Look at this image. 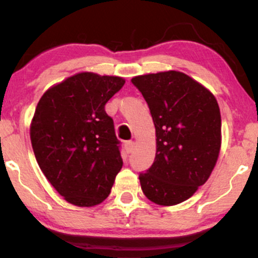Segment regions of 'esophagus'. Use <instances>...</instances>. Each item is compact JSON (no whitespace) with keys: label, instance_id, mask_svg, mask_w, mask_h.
I'll list each match as a JSON object with an SVG mask.
<instances>
[{"label":"esophagus","instance_id":"esophagus-1","mask_svg":"<svg viewBox=\"0 0 258 258\" xmlns=\"http://www.w3.org/2000/svg\"><path fill=\"white\" fill-rule=\"evenodd\" d=\"M125 148H126V152L127 153H132L133 148H135V142H133V141H127L126 144H125Z\"/></svg>","mask_w":258,"mask_h":258}]
</instances>
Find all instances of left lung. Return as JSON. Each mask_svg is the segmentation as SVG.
<instances>
[{"instance_id": "left-lung-1", "label": "left lung", "mask_w": 258, "mask_h": 258, "mask_svg": "<svg viewBox=\"0 0 258 258\" xmlns=\"http://www.w3.org/2000/svg\"><path fill=\"white\" fill-rule=\"evenodd\" d=\"M131 82L146 99L156 132V155L139 173L143 193L159 205L182 203L214 170L221 148L217 100L179 72L136 76Z\"/></svg>"}]
</instances>
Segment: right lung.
Returning <instances> with one entry per match:
<instances>
[{
    "instance_id": "1",
    "label": "right lung",
    "mask_w": 258,
    "mask_h": 258,
    "mask_svg": "<svg viewBox=\"0 0 258 258\" xmlns=\"http://www.w3.org/2000/svg\"><path fill=\"white\" fill-rule=\"evenodd\" d=\"M125 80L80 73L41 97L31 122L35 158L46 178L76 206L106 199L122 167L120 141L104 106Z\"/></svg>"
}]
</instances>
